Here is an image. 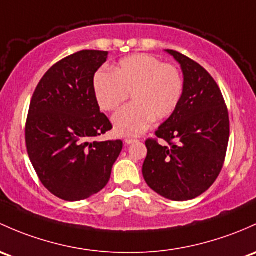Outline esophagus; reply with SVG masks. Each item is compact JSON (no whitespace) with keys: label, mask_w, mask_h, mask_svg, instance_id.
Instances as JSON below:
<instances>
[{"label":"esophagus","mask_w":256,"mask_h":256,"mask_svg":"<svg viewBox=\"0 0 256 256\" xmlns=\"http://www.w3.org/2000/svg\"><path fill=\"white\" fill-rule=\"evenodd\" d=\"M137 138H134V137H126L125 138V144H134V142H136Z\"/></svg>","instance_id":"esophagus-1"}]
</instances>
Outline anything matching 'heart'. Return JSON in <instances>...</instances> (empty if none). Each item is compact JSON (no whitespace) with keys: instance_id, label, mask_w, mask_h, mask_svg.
Returning <instances> with one entry per match:
<instances>
[{"instance_id":"heart-1","label":"heart","mask_w":256,"mask_h":256,"mask_svg":"<svg viewBox=\"0 0 256 256\" xmlns=\"http://www.w3.org/2000/svg\"><path fill=\"white\" fill-rule=\"evenodd\" d=\"M182 76L172 64L148 54H136L120 60L112 74L96 72L93 90L104 112H115L128 96L131 106L114 118V130L121 136H136L146 131L154 120H164L176 109L182 94Z\"/></svg>"}]
</instances>
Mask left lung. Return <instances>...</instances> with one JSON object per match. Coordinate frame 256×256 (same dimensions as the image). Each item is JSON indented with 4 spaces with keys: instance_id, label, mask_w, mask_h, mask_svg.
Returning a JSON list of instances; mask_svg holds the SVG:
<instances>
[{
    "instance_id": "8db88e82",
    "label": "left lung",
    "mask_w": 256,
    "mask_h": 256,
    "mask_svg": "<svg viewBox=\"0 0 256 256\" xmlns=\"http://www.w3.org/2000/svg\"><path fill=\"white\" fill-rule=\"evenodd\" d=\"M166 51L182 64L184 88L170 118L156 131L154 138L146 140L142 174L160 196L186 201L208 190L218 178L230 141V115L211 74L188 56Z\"/></svg>"
}]
</instances>
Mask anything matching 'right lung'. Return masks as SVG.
Returning <instances> with one entry per match:
<instances>
[{
  "label": "right lung",
  "mask_w": 256,
  "mask_h": 256,
  "mask_svg": "<svg viewBox=\"0 0 256 256\" xmlns=\"http://www.w3.org/2000/svg\"><path fill=\"white\" fill-rule=\"evenodd\" d=\"M108 51L82 50L56 62L38 83L26 122V144L42 184L52 195L80 201L108 184L121 140H90L112 130L93 90Z\"/></svg>",
  "instance_id": "add662e5"
}]
</instances>
